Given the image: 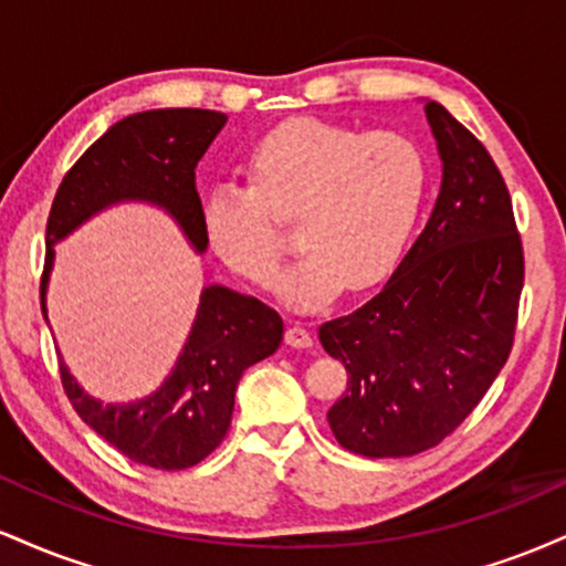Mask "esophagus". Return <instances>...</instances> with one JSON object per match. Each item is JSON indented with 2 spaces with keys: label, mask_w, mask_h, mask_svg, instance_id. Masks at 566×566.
Returning <instances> with one entry per match:
<instances>
[{
  "label": "esophagus",
  "mask_w": 566,
  "mask_h": 566,
  "mask_svg": "<svg viewBox=\"0 0 566 566\" xmlns=\"http://www.w3.org/2000/svg\"><path fill=\"white\" fill-rule=\"evenodd\" d=\"M284 343L292 348H308L314 340H311V333L301 324H290L287 333H284Z\"/></svg>",
  "instance_id": "obj_1"
}]
</instances>
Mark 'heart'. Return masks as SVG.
Returning a JSON list of instances; mask_svg holds the SVG:
<instances>
[{
    "label": "heart",
    "instance_id": "obj_1",
    "mask_svg": "<svg viewBox=\"0 0 566 566\" xmlns=\"http://www.w3.org/2000/svg\"><path fill=\"white\" fill-rule=\"evenodd\" d=\"M247 184L212 186L201 201L207 244L233 274L269 287L284 239L276 218H297L303 255L276 279L295 308H319L343 287L367 290L391 274L418 223L426 157L399 129H361L297 116L265 133Z\"/></svg>",
    "mask_w": 566,
    "mask_h": 566
}]
</instances>
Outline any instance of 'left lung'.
I'll list each match as a JSON object with an SVG mask.
<instances>
[{
  "label": "left lung",
  "mask_w": 566,
  "mask_h": 566,
  "mask_svg": "<svg viewBox=\"0 0 566 566\" xmlns=\"http://www.w3.org/2000/svg\"><path fill=\"white\" fill-rule=\"evenodd\" d=\"M441 191L423 233L373 301L319 327L348 382L329 407L335 439L365 458L437 447L509 361L524 287V247L509 186L484 143L426 103Z\"/></svg>",
  "instance_id": "1"
}]
</instances>
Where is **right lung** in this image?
Returning a JSON list of instances; mask_svg holds the SVG:
<instances>
[{"instance_id":"obj_1","label":"right lung","mask_w":566,"mask_h":566,"mask_svg":"<svg viewBox=\"0 0 566 566\" xmlns=\"http://www.w3.org/2000/svg\"><path fill=\"white\" fill-rule=\"evenodd\" d=\"M229 116L210 108H157L116 122L63 175L48 218L44 287L53 269V244L103 207L143 199L165 207L197 252L207 250L201 231L197 165ZM284 324L258 297L226 287H205L197 319L172 375L133 405H101L61 365V382L76 415L114 450L135 463L184 471L201 463L231 426L233 394L247 367L271 356Z\"/></svg>"}]
</instances>
